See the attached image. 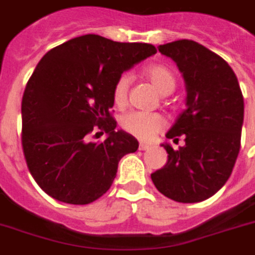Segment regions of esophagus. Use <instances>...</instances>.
<instances>
[{
  "label": "esophagus",
  "mask_w": 255,
  "mask_h": 255,
  "mask_svg": "<svg viewBox=\"0 0 255 255\" xmlns=\"http://www.w3.org/2000/svg\"><path fill=\"white\" fill-rule=\"evenodd\" d=\"M148 148H151V144H147V143H143V142L139 143V149H140V151H145V149H148Z\"/></svg>",
  "instance_id": "obj_1"
}]
</instances>
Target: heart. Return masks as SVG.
Instances as JSON below:
<instances>
[{
  "instance_id": "b5f03b06",
  "label": "heart",
  "mask_w": 255,
  "mask_h": 255,
  "mask_svg": "<svg viewBox=\"0 0 255 255\" xmlns=\"http://www.w3.org/2000/svg\"><path fill=\"white\" fill-rule=\"evenodd\" d=\"M142 72L161 95H169L177 86V78L174 76L173 71L165 64L156 63V64L145 65ZM130 82H131V77L129 73H124L117 78L113 85L112 99L113 103L117 107H124L128 102ZM121 126L126 132H129L131 135L142 140H149L160 130L164 129L165 120L158 113L134 111L123 117Z\"/></svg>"
}]
</instances>
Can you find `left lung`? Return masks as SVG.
<instances>
[{"label":"left lung","mask_w":255,"mask_h":255,"mask_svg":"<svg viewBox=\"0 0 255 255\" xmlns=\"http://www.w3.org/2000/svg\"><path fill=\"white\" fill-rule=\"evenodd\" d=\"M177 63L186 82V110L166 138L186 144L167 152V162L151 174L158 191L178 202H200L228 180L240 151L244 98L235 72L225 59L191 40L158 46Z\"/></svg>","instance_id":"left-lung-1"}]
</instances>
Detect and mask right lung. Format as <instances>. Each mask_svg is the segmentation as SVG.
I'll return each mask as SVG.
<instances>
[{"mask_svg": "<svg viewBox=\"0 0 255 255\" xmlns=\"http://www.w3.org/2000/svg\"><path fill=\"white\" fill-rule=\"evenodd\" d=\"M156 53L151 43L85 34L42 56L21 101V145L32 177L47 195L85 205L110 190L119 161L139 147L134 136L116 130L113 85ZM98 129L107 134L102 143L90 140Z\"/></svg>", "mask_w": 255, "mask_h": 255, "instance_id": "1", "label": "right lung"}]
</instances>
